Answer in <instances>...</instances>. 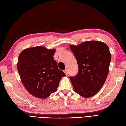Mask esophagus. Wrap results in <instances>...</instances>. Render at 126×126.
Here are the masks:
<instances>
[{
  "mask_svg": "<svg viewBox=\"0 0 126 126\" xmlns=\"http://www.w3.org/2000/svg\"><path fill=\"white\" fill-rule=\"evenodd\" d=\"M64 73L66 75H68V71L67 69H65V70L64 71Z\"/></svg>",
  "mask_w": 126,
  "mask_h": 126,
  "instance_id": "esophagus-1",
  "label": "esophagus"
}]
</instances>
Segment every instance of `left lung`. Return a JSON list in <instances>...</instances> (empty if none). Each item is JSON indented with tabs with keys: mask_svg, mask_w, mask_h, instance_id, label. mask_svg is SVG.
Returning a JSON list of instances; mask_svg holds the SVG:
<instances>
[{
	"mask_svg": "<svg viewBox=\"0 0 126 126\" xmlns=\"http://www.w3.org/2000/svg\"><path fill=\"white\" fill-rule=\"evenodd\" d=\"M79 73L70 79L75 92L84 98L94 96L103 87L109 73L111 56L108 45L96 41L70 45Z\"/></svg>",
	"mask_w": 126,
	"mask_h": 126,
	"instance_id": "left-lung-1",
	"label": "left lung"
}]
</instances>
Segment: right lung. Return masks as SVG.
Returning a JSON list of instances; mask_svg holds the SVG:
<instances>
[{"mask_svg": "<svg viewBox=\"0 0 126 126\" xmlns=\"http://www.w3.org/2000/svg\"><path fill=\"white\" fill-rule=\"evenodd\" d=\"M55 51V49L38 46L26 48L19 55L17 69L20 79L34 97H49L56 92L60 80L65 76L53 59Z\"/></svg>", "mask_w": 126, "mask_h": 126, "instance_id": "obj_1", "label": "right lung"}]
</instances>
